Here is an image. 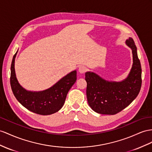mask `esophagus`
Masks as SVG:
<instances>
[{"mask_svg": "<svg viewBox=\"0 0 152 152\" xmlns=\"http://www.w3.org/2000/svg\"><path fill=\"white\" fill-rule=\"evenodd\" d=\"M78 71H79V72L80 73L83 74V73H85V72L87 71V68L85 67V66H84V65H81V66H80V67H79Z\"/></svg>", "mask_w": 152, "mask_h": 152, "instance_id": "obj_1", "label": "esophagus"}]
</instances>
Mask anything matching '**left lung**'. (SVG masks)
<instances>
[{
    "label": "left lung",
    "mask_w": 152,
    "mask_h": 152,
    "mask_svg": "<svg viewBox=\"0 0 152 152\" xmlns=\"http://www.w3.org/2000/svg\"><path fill=\"white\" fill-rule=\"evenodd\" d=\"M126 44L132 50L133 65L125 80L119 82L108 81L96 73H85L88 103L97 113L118 114L133 102L141 90L142 70L137 48L132 38L126 40Z\"/></svg>",
    "instance_id": "left-lung-1"
}]
</instances>
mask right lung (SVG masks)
<instances>
[{
  "label": "right lung",
  "mask_w": 152,
  "mask_h": 152,
  "mask_svg": "<svg viewBox=\"0 0 152 152\" xmlns=\"http://www.w3.org/2000/svg\"><path fill=\"white\" fill-rule=\"evenodd\" d=\"M17 52L11 62L10 84L18 102L28 110L37 114L50 115L60 110L64 104L69 91L76 82V71L69 73L47 90L39 92L26 91L19 84L15 75V59Z\"/></svg>",
  "instance_id": "right-lung-1"
}]
</instances>
